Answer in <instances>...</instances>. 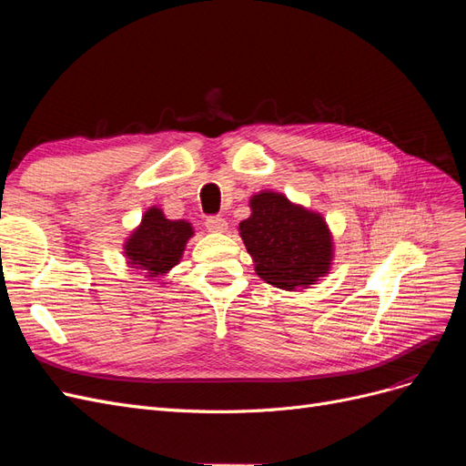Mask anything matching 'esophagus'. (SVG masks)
Listing matches in <instances>:
<instances>
[{"label": "esophagus", "mask_w": 466, "mask_h": 466, "mask_svg": "<svg viewBox=\"0 0 466 466\" xmlns=\"http://www.w3.org/2000/svg\"><path fill=\"white\" fill-rule=\"evenodd\" d=\"M206 228H208L209 231H214V233H223L225 229H228V221H225V219L219 218V216H209V218L206 219Z\"/></svg>", "instance_id": "34e87169"}]
</instances>
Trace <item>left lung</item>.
Masks as SVG:
<instances>
[{"label": "left lung", "instance_id": "obj_1", "mask_svg": "<svg viewBox=\"0 0 466 466\" xmlns=\"http://www.w3.org/2000/svg\"><path fill=\"white\" fill-rule=\"evenodd\" d=\"M250 209L238 231L266 284L288 291L305 289L329 274L332 237L322 216L268 190L252 196Z\"/></svg>", "mask_w": 466, "mask_h": 466}]
</instances>
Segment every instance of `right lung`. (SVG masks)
<instances>
[{
	"label": "right lung",
	"instance_id": "1",
	"mask_svg": "<svg viewBox=\"0 0 466 466\" xmlns=\"http://www.w3.org/2000/svg\"><path fill=\"white\" fill-rule=\"evenodd\" d=\"M194 235L185 219H167L159 208H149L139 228L124 245V255L134 268H142L149 278L165 276L182 258V252Z\"/></svg>",
	"mask_w": 466,
	"mask_h": 466
}]
</instances>
